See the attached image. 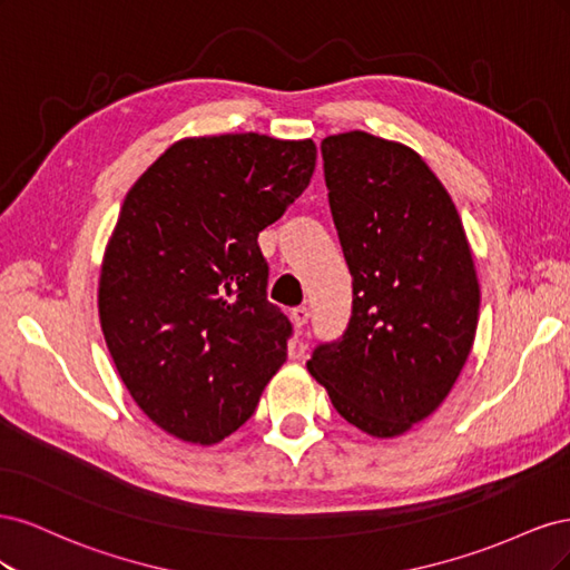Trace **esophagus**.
I'll return each mask as SVG.
<instances>
[{"label":"esophagus","mask_w":570,"mask_h":570,"mask_svg":"<svg viewBox=\"0 0 570 570\" xmlns=\"http://www.w3.org/2000/svg\"><path fill=\"white\" fill-rule=\"evenodd\" d=\"M308 316H312V314H308V306H304V304L292 308V321H295L297 327H304L306 321H308Z\"/></svg>","instance_id":"1"}]
</instances>
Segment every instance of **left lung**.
<instances>
[{"label": "left lung", "instance_id": "left-lung-1", "mask_svg": "<svg viewBox=\"0 0 570 570\" xmlns=\"http://www.w3.org/2000/svg\"><path fill=\"white\" fill-rule=\"evenodd\" d=\"M327 202L352 273L347 331L308 373L373 438L428 419L471 354L480 287L452 197L416 151L352 130L321 142Z\"/></svg>", "mask_w": 570, "mask_h": 570}]
</instances>
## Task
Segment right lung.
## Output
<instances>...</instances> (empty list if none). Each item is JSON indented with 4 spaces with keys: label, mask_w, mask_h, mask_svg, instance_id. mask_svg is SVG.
Here are the masks:
<instances>
[{
    "label": "right lung",
    "mask_w": 570,
    "mask_h": 570,
    "mask_svg": "<svg viewBox=\"0 0 570 570\" xmlns=\"http://www.w3.org/2000/svg\"><path fill=\"white\" fill-rule=\"evenodd\" d=\"M316 145L239 132L180 140L120 206L99 321L132 400L166 433L216 444L283 366L292 323L266 299L256 237L312 180Z\"/></svg>",
    "instance_id": "add662e5"
}]
</instances>
